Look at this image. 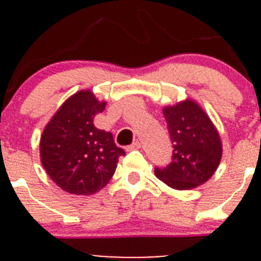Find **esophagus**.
<instances>
[{
    "instance_id": "34e87169",
    "label": "esophagus",
    "mask_w": 261,
    "mask_h": 261,
    "mask_svg": "<svg viewBox=\"0 0 261 261\" xmlns=\"http://www.w3.org/2000/svg\"><path fill=\"white\" fill-rule=\"evenodd\" d=\"M140 147H141L140 141H135V143H134L130 147H128V149H130V150H139V149H140Z\"/></svg>"
}]
</instances>
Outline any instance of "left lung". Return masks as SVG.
Returning <instances> with one entry per match:
<instances>
[{"label":"left lung","mask_w":261,"mask_h":261,"mask_svg":"<svg viewBox=\"0 0 261 261\" xmlns=\"http://www.w3.org/2000/svg\"><path fill=\"white\" fill-rule=\"evenodd\" d=\"M173 143V159L168 167L155 168L158 179L178 191L206 183L222 158V141L215 123L191 98L163 109Z\"/></svg>","instance_id":"obj_1"}]
</instances>
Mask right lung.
<instances>
[{
    "mask_svg": "<svg viewBox=\"0 0 261 261\" xmlns=\"http://www.w3.org/2000/svg\"><path fill=\"white\" fill-rule=\"evenodd\" d=\"M91 89L69 97L46 123L40 138V160L50 179L68 193L89 196L107 186L125 155L111 133L93 125L106 109Z\"/></svg>",
    "mask_w": 261,
    "mask_h": 261,
    "instance_id": "1",
    "label": "right lung"
}]
</instances>
